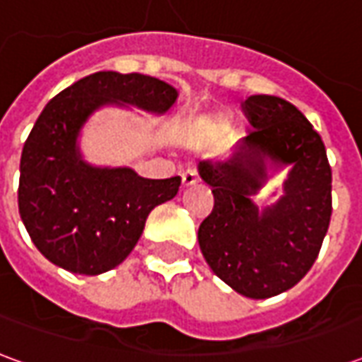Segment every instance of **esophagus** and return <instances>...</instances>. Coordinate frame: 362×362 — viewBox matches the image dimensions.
<instances>
[{
    "instance_id": "esophagus-1",
    "label": "esophagus",
    "mask_w": 362,
    "mask_h": 362,
    "mask_svg": "<svg viewBox=\"0 0 362 362\" xmlns=\"http://www.w3.org/2000/svg\"><path fill=\"white\" fill-rule=\"evenodd\" d=\"M197 180H199V176H197V173L194 168H188V170L182 173V186H184V188L194 186V184H197Z\"/></svg>"
}]
</instances>
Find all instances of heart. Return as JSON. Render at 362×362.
<instances>
[{
  "mask_svg": "<svg viewBox=\"0 0 362 362\" xmlns=\"http://www.w3.org/2000/svg\"><path fill=\"white\" fill-rule=\"evenodd\" d=\"M223 129V122L215 118H204L197 119V122H192L188 127H186V134L194 139H209L213 135H217Z\"/></svg>",
  "mask_w": 362,
  "mask_h": 362,
  "instance_id": "heart-1",
  "label": "heart"
}]
</instances>
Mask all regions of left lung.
<instances>
[{
	"instance_id": "8db88e82",
	"label": "left lung",
	"mask_w": 362,
	"mask_h": 362,
	"mask_svg": "<svg viewBox=\"0 0 362 362\" xmlns=\"http://www.w3.org/2000/svg\"><path fill=\"white\" fill-rule=\"evenodd\" d=\"M252 132L228 158L197 163L215 205L197 230L213 273L248 298H269L295 287L318 258L332 217V168L320 134L279 96L243 103ZM289 166L278 202L258 208L251 197ZM275 196V194H273Z\"/></svg>"
}]
</instances>
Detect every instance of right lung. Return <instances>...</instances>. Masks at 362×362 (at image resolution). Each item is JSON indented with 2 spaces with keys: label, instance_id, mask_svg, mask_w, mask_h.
Masks as SVG:
<instances>
[{
  "label": "right lung",
  "instance_id": "add662e5",
  "mask_svg": "<svg viewBox=\"0 0 362 362\" xmlns=\"http://www.w3.org/2000/svg\"><path fill=\"white\" fill-rule=\"evenodd\" d=\"M178 90L157 77L98 71L46 104L21 155L19 213L30 240L54 266L79 275L114 269L134 250L157 205L178 194L180 176L151 180L129 166L83 158V126L104 106L163 116Z\"/></svg>",
  "mask_w": 362,
  "mask_h": 362
}]
</instances>
